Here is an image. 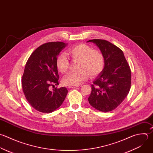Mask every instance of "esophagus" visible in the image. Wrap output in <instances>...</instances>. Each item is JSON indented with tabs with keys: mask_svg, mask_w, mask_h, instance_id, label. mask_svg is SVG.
<instances>
[{
	"mask_svg": "<svg viewBox=\"0 0 153 153\" xmlns=\"http://www.w3.org/2000/svg\"><path fill=\"white\" fill-rule=\"evenodd\" d=\"M79 87V86H68V88H77Z\"/></svg>",
	"mask_w": 153,
	"mask_h": 153,
	"instance_id": "1",
	"label": "esophagus"
}]
</instances>
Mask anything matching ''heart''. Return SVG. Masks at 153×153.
<instances>
[{
  "label": "heart",
  "mask_w": 153,
  "mask_h": 153,
  "mask_svg": "<svg viewBox=\"0 0 153 153\" xmlns=\"http://www.w3.org/2000/svg\"><path fill=\"white\" fill-rule=\"evenodd\" d=\"M68 55L74 60L79 61L77 71L68 73L62 79L65 86H79L85 82L90 75L93 77L102 72L105 65L102 53L84 43L78 44L68 51ZM69 62L65 54L62 53L56 61V68L61 73H65L68 68Z\"/></svg>",
  "instance_id": "heart-1"
}]
</instances>
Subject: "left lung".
I'll return each mask as SVG.
<instances>
[{
  "label": "left lung",
  "mask_w": 153,
  "mask_h": 153,
  "mask_svg": "<svg viewBox=\"0 0 153 153\" xmlns=\"http://www.w3.org/2000/svg\"><path fill=\"white\" fill-rule=\"evenodd\" d=\"M102 53L103 70L94 80L88 101L94 108L108 112L117 108L127 97L131 85V71L123 51L111 43L101 39L89 40Z\"/></svg>",
  "instance_id": "obj_1"
}]
</instances>
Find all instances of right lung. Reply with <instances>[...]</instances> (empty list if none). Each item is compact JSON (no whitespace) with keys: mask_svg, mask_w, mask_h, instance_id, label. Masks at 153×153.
<instances>
[{"mask_svg":"<svg viewBox=\"0 0 153 153\" xmlns=\"http://www.w3.org/2000/svg\"><path fill=\"white\" fill-rule=\"evenodd\" d=\"M67 43L49 42L38 47L29 57L22 77V87L29 104L37 111L52 113L63 103L68 91L66 88H54L58 85L59 75L56 65L57 56Z\"/></svg>","mask_w":153,"mask_h":153,"instance_id":"obj_1","label":"right lung"}]
</instances>
